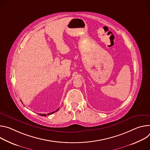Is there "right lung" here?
Wrapping results in <instances>:
<instances>
[{
  "label": "right lung",
  "instance_id": "1",
  "mask_svg": "<svg viewBox=\"0 0 150 150\" xmlns=\"http://www.w3.org/2000/svg\"><path fill=\"white\" fill-rule=\"evenodd\" d=\"M58 110H59V108H58L57 110H55V111H54V112H50V113H47V115H50V114H53V113L55 112L56 111H57ZM39 114V115H43V116H46V115H46V114Z\"/></svg>",
  "mask_w": 150,
  "mask_h": 150
}]
</instances>
